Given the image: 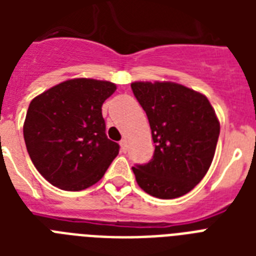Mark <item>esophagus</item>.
Here are the masks:
<instances>
[{"instance_id": "obj_1", "label": "esophagus", "mask_w": 256, "mask_h": 256, "mask_svg": "<svg viewBox=\"0 0 256 256\" xmlns=\"http://www.w3.org/2000/svg\"><path fill=\"white\" fill-rule=\"evenodd\" d=\"M120 150H122V152H126V148H128V142H126V140H122L120 142Z\"/></svg>"}]
</instances>
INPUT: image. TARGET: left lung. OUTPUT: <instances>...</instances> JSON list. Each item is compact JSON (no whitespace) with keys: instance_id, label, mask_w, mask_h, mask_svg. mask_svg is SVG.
I'll use <instances>...</instances> for the list:
<instances>
[{"instance_id":"left-lung-1","label":"left lung","mask_w":256,"mask_h":256,"mask_svg":"<svg viewBox=\"0 0 256 256\" xmlns=\"http://www.w3.org/2000/svg\"><path fill=\"white\" fill-rule=\"evenodd\" d=\"M132 90L152 128L154 156L132 168L148 194L174 199L191 191L214 158L219 120L206 96L174 82H134Z\"/></svg>"}]
</instances>
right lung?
I'll use <instances>...</instances> for the list:
<instances>
[{
    "instance_id": "1",
    "label": "right lung",
    "mask_w": 256,
    "mask_h": 256,
    "mask_svg": "<svg viewBox=\"0 0 256 256\" xmlns=\"http://www.w3.org/2000/svg\"><path fill=\"white\" fill-rule=\"evenodd\" d=\"M116 85L76 78L53 86L29 104L24 138L30 160L53 186L85 190L104 175L120 152L106 136L102 104Z\"/></svg>"
}]
</instances>
